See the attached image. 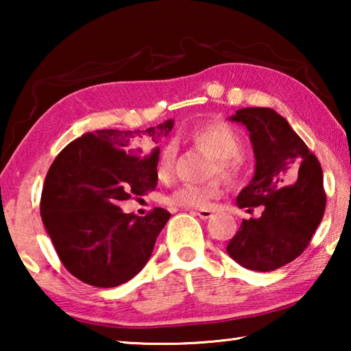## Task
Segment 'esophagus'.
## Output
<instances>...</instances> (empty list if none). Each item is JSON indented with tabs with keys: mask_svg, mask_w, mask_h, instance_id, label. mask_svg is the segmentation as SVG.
Listing matches in <instances>:
<instances>
[{
	"mask_svg": "<svg viewBox=\"0 0 351 351\" xmlns=\"http://www.w3.org/2000/svg\"><path fill=\"white\" fill-rule=\"evenodd\" d=\"M195 212H197V215L199 218H203V219H207V218H210L213 215V210H210V209H198Z\"/></svg>",
	"mask_w": 351,
	"mask_h": 351,
	"instance_id": "34e87169",
	"label": "esophagus"
}]
</instances>
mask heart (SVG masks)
I'll use <instances>...</instances> for the list:
<instances>
[{"mask_svg": "<svg viewBox=\"0 0 351 351\" xmlns=\"http://www.w3.org/2000/svg\"><path fill=\"white\" fill-rule=\"evenodd\" d=\"M195 148L212 156L207 175H221L226 181L237 182L245 176L247 159L241 152L243 141L239 132L224 121H210L195 127L189 136ZM175 147L167 144L159 152L156 173L167 180L173 171ZM221 193V181L215 178L206 184H184L165 197V203L180 207H207Z\"/></svg>", "mask_w": 351, "mask_h": 351, "instance_id": "obj_1", "label": "heart"}]
</instances>
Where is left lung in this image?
I'll use <instances>...</instances> for the list:
<instances>
[{"instance_id": "obj_1", "label": "left lung", "mask_w": 351, "mask_h": 351, "mask_svg": "<svg viewBox=\"0 0 351 351\" xmlns=\"http://www.w3.org/2000/svg\"><path fill=\"white\" fill-rule=\"evenodd\" d=\"M249 133L255 175L237 206L258 218L243 219L228 254L243 268L268 272L299 257L310 245L326 206L322 167L287 119L271 108H241L230 117Z\"/></svg>"}]
</instances>
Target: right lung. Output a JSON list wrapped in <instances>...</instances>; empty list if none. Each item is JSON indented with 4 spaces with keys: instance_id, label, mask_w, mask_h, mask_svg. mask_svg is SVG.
<instances>
[{
    "instance_id": "1",
    "label": "right lung",
    "mask_w": 351,
    "mask_h": 351,
    "mask_svg": "<svg viewBox=\"0 0 351 351\" xmlns=\"http://www.w3.org/2000/svg\"><path fill=\"white\" fill-rule=\"evenodd\" d=\"M173 121L136 132L97 130L58 153L47 171L40 213L58 258L71 274L97 288L128 282L144 268L170 212L145 217L119 204L156 187L159 147Z\"/></svg>"
}]
</instances>
